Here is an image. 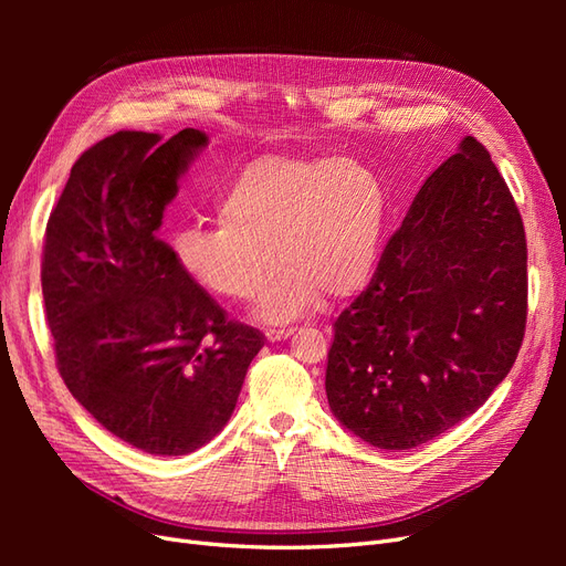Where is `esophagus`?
I'll use <instances>...</instances> for the list:
<instances>
[{
    "instance_id": "1",
    "label": "esophagus",
    "mask_w": 566,
    "mask_h": 566,
    "mask_svg": "<svg viewBox=\"0 0 566 566\" xmlns=\"http://www.w3.org/2000/svg\"><path fill=\"white\" fill-rule=\"evenodd\" d=\"M293 333H295V328H271V331H266V337H269L271 342H279V339L290 337Z\"/></svg>"
}]
</instances>
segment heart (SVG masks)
Segmentation results:
<instances>
[{"instance_id":"b5f03b06","label":"heart","mask_w":566,"mask_h":566,"mask_svg":"<svg viewBox=\"0 0 566 566\" xmlns=\"http://www.w3.org/2000/svg\"><path fill=\"white\" fill-rule=\"evenodd\" d=\"M217 221L175 233V260L188 279L219 297L248 302L283 323L316 310L323 295L347 300L378 264L385 193L366 165L349 158L262 156L219 196Z\"/></svg>"}]
</instances>
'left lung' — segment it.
I'll list each match as a JSON object with an SVG mask.
<instances>
[{"instance_id":"8db88e82","label":"left lung","mask_w":566,"mask_h":566,"mask_svg":"<svg viewBox=\"0 0 566 566\" xmlns=\"http://www.w3.org/2000/svg\"><path fill=\"white\" fill-rule=\"evenodd\" d=\"M524 325L522 217L489 150L465 136L335 321L325 368L333 416L370 447L416 449L491 397Z\"/></svg>"}]
</instances>
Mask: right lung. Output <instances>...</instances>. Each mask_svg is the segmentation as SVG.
I'll return each instance as SVG.
<instances>
[{
    "label": "right lung",
    "instance_id": "1",
    "mask_svg": "<svg viewBox=\"0 0 566 566\" xmlns=\"http://www.w3.org/2000/svg\"><path fill=\"white\" fill-rule=\"evenodd\" d=\"M208 134L117 132L84 150L51 210L42 295L59 373L111 434L186 455L229 422L264 335L227 318L158 238Z\"/></svg>",
    "mask_w": 566,
    "mask_h": 566
}]
</instances>
